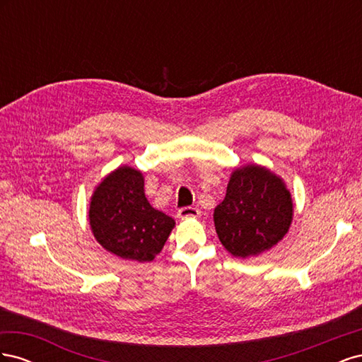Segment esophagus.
I'll use <instances>...</instances> for the list:
<instances>
[{"mask_svg": "<svg viewBox=\"0 0 362 362\" xmlns=\"http://www.w3.org/2000/svg\"><path fill=\"white\" fill-rule=\"evenodd\" d=\"M199 216H201V211L194 206H184V208H181V210H178V217H181V218L199 217Z\"/></svg>", "mask_w": 362, "mask_h": 362, "instance_id": "obj_1", "label": "esophagus"}]
</instances>
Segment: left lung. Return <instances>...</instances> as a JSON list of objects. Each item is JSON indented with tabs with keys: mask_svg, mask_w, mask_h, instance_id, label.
<instances>
[{
	"mask_svg": "<svg viewBox=\"0 0 362 362\" xmlns=\"http://www.w3.org/2000/svg\"><path fill=\"white\" fill-rule=\"evenodd\" d=\"M293 218L290 192L261 166L233 172L225 199L214 210L221 243L234 257H255L287 234Z\"/></svg>",
	"mask_w": 362,
	"mask_h": 362,
	"instance_id": "8db88e82",
	"label": "left lung"
}]
</instances>
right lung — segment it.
Here are the masks:
<instances>
[{
    "mask_svg": "<svg viewBox=\"0 0 362 362\" xmlns=\"http://www.w3.org/2000/svg\"><path fill=\"white\" fill-rule=\"evenodd\" d=\"M95 238L112 254L139 262L160 254L175 221L148 202L144 177L133 168H119L98 185L89 210Z\"/></svg>",
    "mask_w": 362,
    "mask_h": 362,
    "instance_id": "right-lung-1",
    "label": "right lung"
}]
</instances>
